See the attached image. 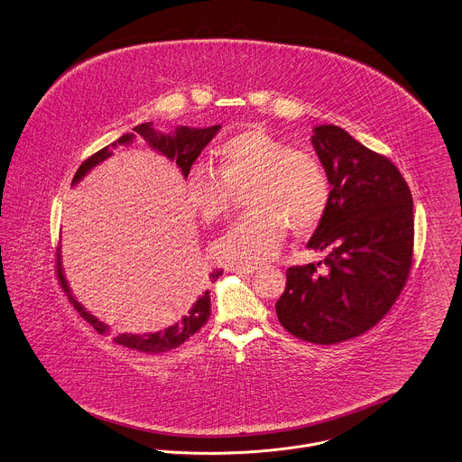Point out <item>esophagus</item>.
Instances as JSON below:
<instances>
[{"mask_svg":"<svg viewBox=\"0 0 462 462\" xmlns=\"http://www.w3.org/2000/svg\"><path fill=\"white\" fill-rule=\"evenodd\" d=\"M228 272H234V273H253L256 271V267H251V265H234V267H228Z\"/></svg>","mask_w":462,"mask_h":462,"instance_id":"obj_1","label":"esophagus"}]
</instances>
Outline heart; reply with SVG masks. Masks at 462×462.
Masks as SVG:
<instances>
[{"label": "heart", "mask_w": 462, "mask_h": 462, "mask_svg": "<svg viewBox=\"0 0 462 462\" xmlns=\"http://www.w3.org/2000/svg\"><path fill=\"white\" fill-rule=\"evenodd\" d=\"M249 183L251 213L234 221L213 245V256L230 267L273 258L288 225L299 234L314 228L329 200L328 176L318 159L260 129L226 139L217 148V169L193 165L187 199L197 217L215 223L228 213L234 190Z\"/></svg>", "instance_id": "b5f03b06"}]
</instances>
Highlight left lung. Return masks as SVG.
Instances as JSON below:
<instances>
[{
	"label": "left lung",
	"mask_w": 462,
	"mask_h": 462,
	"mask_svg": "<svg viewBox=\"0 0 462 462\" xmlns=\"http://www.w3.org/2000/svg\"><path fill=\"white\" fill-rule=\"evenodd\" d=\"M312 133L331 190L307 247L328 254L286 271L275 312L291 335L329 346L377 325L402 293L411 265L413 200L396 165L347 131L329 124Z\"/></svg>",
	"instance_id": "8db88e82"
}]
</instances>
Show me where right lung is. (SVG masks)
Wrapping results in <instances>:
<instances>
[{
    "instance_id": "add662e5",
    "label": "right lung",
    "mask_w": 462,
    "mask_h": 462,
    "mask_svg": "<svg viewBox=\"0 0 462 462\" xmlns=\"http://www.w3.org/2000/svg\"><path fill=\"white\" fill-rule=\"evenodd\" d=\"M221 129V125H211V127H204V129H193V127H174V131L171 133H161L153 127V122H144L141 125L134 127V133H127L124 136L118 137L115 143H111L106 148L99 150L97 153H94L90 159H87L85 162L79 167L71 187H77L83 178L101 162L108 161L113 155V150L118 146H129L136 141V137H143L148 146L152 150H155L159 155L165 157L171 162H176L180 172L183 174V178L187 180L190 174L191 165L199 159V155L202 153V150L209 144V141L217 136V131ZM223 273L221 269L209 272L208 275V282H215L217 277ZM57 275L59 281L64 288V291L68 293V299L71 300V303L75 305V309L80 312L85 321H88L94 326V329H97L103 335H109V326L105 325L103 321H99L94 314H90V310H87L82 303L73 295L68 281H66V273L62 267V256H60V249L57 253ZM211 316V291L206 290L204 293H200L197 300L191 303L190 307H187L183 310V314L167 328H163L161 331H152V333H122L116 335L113 340L124 347L129 349H136L141 353H165L171 349H176L178 346H181L185 340H189L195 331H199L202 326L208 323Z\"/></svg>"
}]
</instances>
